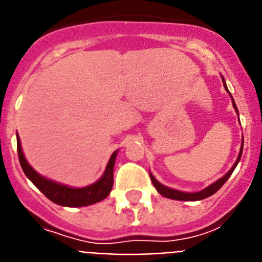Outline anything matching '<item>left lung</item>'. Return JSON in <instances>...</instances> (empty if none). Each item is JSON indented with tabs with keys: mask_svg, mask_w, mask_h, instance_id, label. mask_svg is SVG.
<instances>
[{
	"mask_svg": "<svg viewBox=\"0 0 262 262\" xmlns=\"http://www.w3.org/2000/svg\"><path fill=\"white\" fill-rule=\"evenodd\" d=\"M224 81V80H223ZM224 87H226V90L228 91V88H227V85L224 84ZM229 92V91H228ZM233 100V99H232ZM233 106H235L236 112H237V108H236V104L233 103ZM238 113V112H237ZM241 153H243V145H241V150H240V154H238L237 157V161L235 162V165L232 166V169L229 170L228 172H227L223 178H220L219 181H216L215 183H212L211 186H208L207 188H204L203 191H199V192H183V191H178V190H172V188H169L166 187V186L161 185L158 181H157L156 178H154L153 175L150 174V179H151V182H153L154 187L157 188V191H158L159 194L162 195V196L165 198H169V199H175V200H190V202H195V200H202V199H206V198L211 196V195H213L216 192V191L219 190L220 187H222L224 183L227 182V179L231 177V174L233 172V170H235V167L237 166L238 161H240L241 158Z\"/></svg>",
	"mask_w": 262,
	"mask_h": 262,
	"instance_id": "left-lung-1",
	"label": "left lung"
}]
</instances>
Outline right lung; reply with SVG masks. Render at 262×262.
<instances>
[{
  "mask_svg": "<svg viewBox=\"0 0 262 262\" xmlns=\"http://www.w3.org/2000/svg\"><path fill=\"white\" fill-rule=\"evenodd\" d=\"M17 151L19 163L24 170L25 175L30 179L38 190L43 195H46L51 202L59 204V206L64 207H84L90 206V204L97 203L100 200L105 199L109 195L113 186V166H115V159L117 156V151L112 154L109 159L108 165L104 175L96 183L87 186L83 188H71L67 186L59 185L55 182L50 181V179L40 177L35 170L27 163L24 153H22V147L19 144V138H17Z\"/></svg>",
  "mask_w": 262,
  "mask_h": 262,
  "instance_id": "1",
  "label": "right lung"
}]
</instances>
